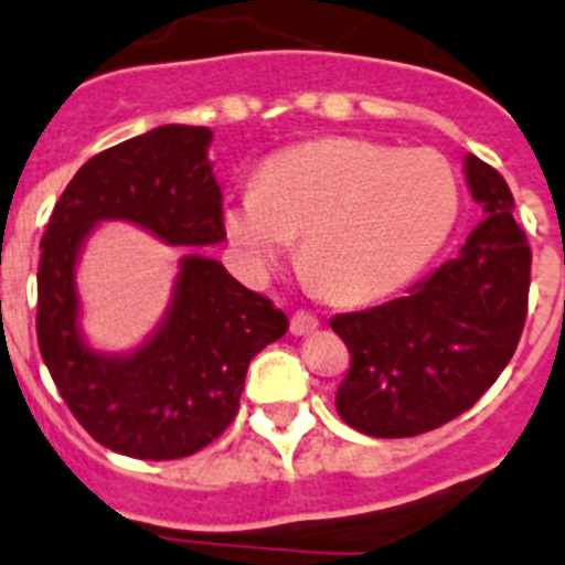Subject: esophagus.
Wrapping results in <instances>:
<instances>
[{"label":"esophagus","instance_id":"1","mask_svg":"<svg viewBox=\"0 0 565 565\" xmlns=\"http://www.w3.org/2000/svg\"><path fill=\"white\" fill-rule=\"evenodd\" d=\"M289 329H292V334H309V331L318 329V318L312 312H307V309H298L289 318Z\"/></svg>","mask_w":565,"mask_h":565}]
</instances>
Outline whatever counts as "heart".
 I'll return each mask as SVG.
<instances>
[{
  "instance_id": "b5f03b06",
  "label": "heart",
  "mask_w": 565,
  "mask_h": 565,
  "mask_svg": "<svg viewBox=\"0 0 565 565\" xmlns=\"http://www.w3.org/2000/svg\"><path fill=\"white\" fill-rule=\"evenodd\" d=\"M460 186L449 161L365 139H320L273 158L256 189L223 211L250 270L300 242L309 281L342 303H365L418 276L451 236Z\"/></svg>"
}]
</instances>
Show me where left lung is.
<instances>
[{
  "label": "left lung",
  "mask_w": 565,
  "mask_h": 565,
  "mask_svg": "<svg viewBox=\"0 0 565 565\" xmlns=\"http://www.w3.org/2000/svg\"><path fill=\"white\" fill-rule=\"evenodd\" d=\"M484 220L460 256L382 307L331 318L351 367L337 413L371 437H415L471 409L515 354L526 320L532 250L513 192L490 163L466 158Z\"/></svg>",
  "instance_id": "left-lung-1"
}]
</instances>
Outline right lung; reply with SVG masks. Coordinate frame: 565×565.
Masks as SVG:
<instances>
[{"instance_id":"1","label":"right lung","mask_w":565,"mask_h":565,"mask_svg":"<svg viewBox=\"0 0 565 565\" xmlns=\"http://www.w3.org/2000/svg\"><path fill=\"white\" fill-rule=\"evenodd\" d=\"M209 141V128L163 125L97 152L63 189L41 239V356L83 429L136 460H178L217 440L239 413L250 360L289 329L270 298L194 250L170 312L139 351L97 354L77 331L75 262L97 223L128 220L183 247L225 239Z\"/></svg>"}]
</instances>
